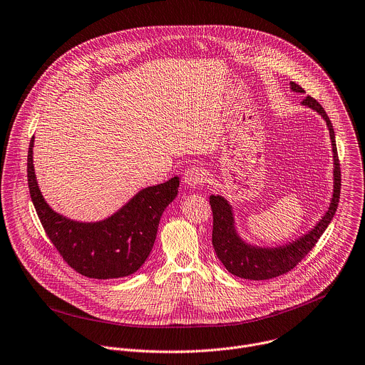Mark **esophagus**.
<instances>
[{
    "label": "esophagus",
    "mask_w": 365,
    "mask_h": 365,
    "mask_svg": "<svg viewBox=\"0 0 365 365\" xmlns=\"http://www.w3.org/2000/svg\"><path fill=\"white\" fill-rule=\"evenodd\" d=\"M183 180L186 185L195 187V186H199L205 182V172L202 170V168H197V166H190L189 169L185 170L183 173Z\"/></svg>",
    "instance_id": "obj_1"
}]
</instances>
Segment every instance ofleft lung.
I'll return each instance as SVG.
<instances>
[{"mask_svg":"<svg viewBox=\"0 0 365 365\" xmlns=\"http://www.w3.org/2000/svg\"><path fill=\"white\" fill-rule=\"evenodd\" d=\"M291 87L297 93H305V90L297 84L291 83ZM302 104L317 110L327 121V126L329 129V136L332 142V152H334V195L329 205L328 212L324 217L318 222V225L307 233L304 237L295 240L294 244L287 247H279L274 250H259L251 248L244 244L236 235L233 229V216L229 203L222 196H210V207L213 213V230H212V244L216 252V257L223 264V267L233 275L245 279H271L279 275H284L294 269L315 247L318 239L329 225L331 219L335 215L339 202L341 193V168L339 159L335 145V133L332 129V123L329 117L327 115L324 107L311 96H307L302 100Z\"/></svg>","mask_w":365,"mask_h":365,"instance_id":"obj_1","label":"left lung"}]
</instances>
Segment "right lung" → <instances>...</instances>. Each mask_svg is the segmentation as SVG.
<instances>
[{"label": "right lung", "instance_id": "1", "mask_svg": "<svg viewBox=\"0 0 365 365\" xmlns=\"http://www.w3.org/2000/svg\"><path fill=\"white\" fill-rule=\"evenodd\" d=\"M33 143L27 158L30 196L51 244L76 272L94 279H111L136 272L149 257L160 216L176 197L179 178L140 190L111 217L97 223L68 220L44 202L34 175Z\"/></svg>", "mask_w": 365, "mask_h": 365}]
</instances>
